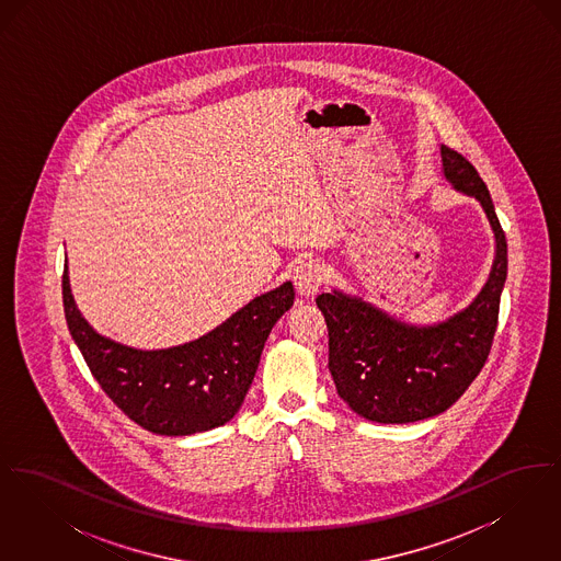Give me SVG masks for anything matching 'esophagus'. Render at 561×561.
<instances>
[{
  "mask_svg": "<svg viewBox=\"0 0 561 561\" xmlns=\"http://www.w3.org/2000/svg\"><path fill=\"white\" fill-rule=\"evenodd\" d=\"M323 279H325L323 267L313 261H305L294 271V288L302 298H313L320 293Z\"/></svg>",
  "mask_w": 561,
  "mask_h": 561,
  "instance_id": "obj_1",
  "label": "esophagus"
}]
</instances>
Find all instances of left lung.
I'll use <instances>...</instances> for the list:
<instances>
[{
    "mask_svg": "<svg viewBox=\"0 0 561 561\" xmlns=\"http://www.w3.org/2000/svg\"><path fill=\"white\" fill-rule=\"evenodd\" d=\"M442 161L446 181L480 202L494 231L496 254L478 298L433 325L396 320L339 290L316 298L328 325V368L336 391L353 412L374 423L403 425L446 412L481 373L494 341L507 279L505 231L471 161L446 145Z\"/></svg>",
    "mask_w": 561,
    "mask_h": 561,
    "instance_id": "left-lung-1",
    "label": "left lung"
}]
</instances>
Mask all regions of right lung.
<instances>
[{
	"mask_svg": "<svg viewBox=\"0 0 561 561\" xmlns=\"http://www.w3.org/2000/svg\"><path fill=\"white\" fill-rule=\"evenodd\" d=\"M69 332L111 401L158 435H191L225 425L254 380L268 332L294 305L290 282L256 296L206 336L179 347L142 351L101 336L81 318L62 273Z\"/></svg>",
	"mask_w": 561,
	"mask_h": 561,
	"instance_id": "add662e5",
	"label": "right lung"
}]
</instances>
